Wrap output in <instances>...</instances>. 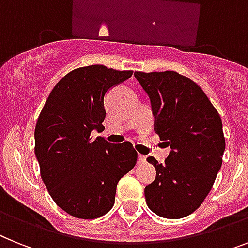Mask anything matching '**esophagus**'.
Here are the masks:
<instances>
[{
  "label": "esophagus",
  "mask_w": 248,
  "mask_h": 248,
  "mask_svg": "<svg viewBox=\"0 0 248 248\" xmlns=\"http://www.w3.org/2000/svg\"><path fill=\"white\" fill-rule=\"evenodd\" d=\"M146 162V157L142 156V155H139L138 156V163L140 165V163H144Z\"/></svg>",
  "instance_id": "34e87169"
}]
</instances>
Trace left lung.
<instances>
[{
    "label": "left lung",
    "instance_id": "left-lung-1",
    "mask_svg": "<svg viewBox=\"0 0 248 248\" xmlns=\"http://www.w3.org/2000/svg\"><path fill=\"white\" fill-rule=\"evenodd\" d=\"M147 92L155 132L171 147L165 163L148 157L156 179L146 186L147 205L157 216L180 219L195 212L212 190L226 148L222 119L194 81L173 71L134 72Z\"/></svg>",
    "mask_w": 248,
    "mask_h": 248
}]
</instances>
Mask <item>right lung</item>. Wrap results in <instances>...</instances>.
I'll list each match as a JSON object with an SVG mask.
<instances>
[{"mask_svg": "<svg viewBox=\"0 0 248 248\" xmlns=\"http://www.w3.org/2000/svg\"><path fill=\"white\" fill-rule=\"evenodd\" d=\"M132 71L105 65L67 73L52 90L35 126V156L55 204L76 218L95 219L109 212L116 185L136 166L133 144L91 139L105 119L108 90L130 78Z\"/></svg>", "mask_w": 248, "mask_h": 248, "instance_id": "1", "label": "right lung"}]
</instances>
